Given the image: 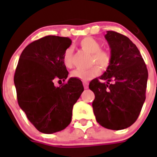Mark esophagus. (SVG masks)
I'll return each instance as SVG.
<instances>
[{"mask_svg": "<svg viewBox=\"0 0 157 157\" xmlns=\"http://www.w3.org/2000/svg\"><path fill=\"white\" fill-rule=\"evenodd\" d=\"M83 86H84V88L85 89H88L89 84L87 82H83Z\"/></svg>", "mask_w": 157, "mask_h": 157, "instance_id": "obj_1", "label": "esophagus"}]
</instances>
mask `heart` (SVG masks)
I'll return each mask as SVG.
<instances>
[{
    "label": "heart",
    "instance_id": "b5f03b06",
    "mask_svg": "<svg viewBox=\"0 0 157 157\" xmlns=\"http://www.w3.org/2000/svg\"><path fill=\"white\" fill-rule=\"evenodd\" d=\"M79 45L83 50L91 53L92 63H97L103 69H106L110 65L112 61V55L109 51L101 49V45L98 40L91 37H86L80 41ZM63 63L67 67H71L73 66V50L71 48H68L65 51L63 55ZM100 72V67L95 65L87 70L77 69L73 71L71 75L82 81H88L98 75Z\"/></svg>",
    "mask_w": 157,
    "mask_h": 157
}]
</instances>
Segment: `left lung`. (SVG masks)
<instances>
[{
	"label": "left lung",
	"mask_w": 157,
	"mask_h": 157,
	"mask_svg": "<svg viewBox=\"0 0 157 157\" xmlns=\"http://www.w3.org/2000/svg\"><path fill=\"white\" fill-rule=\"evenodd\" d=\"M112 61L99 78L90 82L94 93L93 109L100 125L123 130L137 120L145 100L148 70L138 48L125 35L109 30L105 34ZM111 81L112 83H110Z\"/></svg>",
	"instance_id": "8db88e82"
}]
</instances>
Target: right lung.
Instances as JSON below:
<instances>
[{
  "instance_id": "1",
  "label": "right lung",
  "mask_w": 157,
  "mask_h": 157,
  "mask_svg": "<svg viewBox=\"0 0 157 157\" xmlns=\"http://www.w3.org/2000/svg\"><path fill=\"white\" fill-rule=\"evenodd\" d=\"M71 44L69 37H41L23 49L16 67L14 83L18 104L44 134L58 132L70 124L73 106L84 90L77 78L59 87L54 86V80L65 81L68 75L63 55Z\"/></svg>"
}]
</instances>
